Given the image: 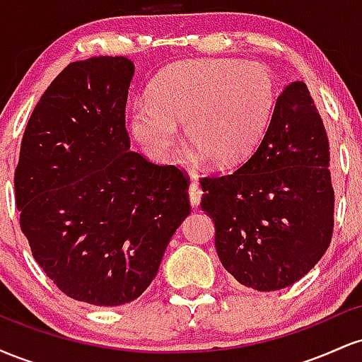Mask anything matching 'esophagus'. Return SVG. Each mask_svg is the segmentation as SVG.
<instances>
[{"mask_svg":"<svg viewBox=\"0 0 362 362\" xmlns=\"http://www.w3.org/2000/svg\"><path fill=\"white\" fill-rule=\"evenodd\" d=\"M201 197H202V189L197 182H192L189 187V199H190V206L194 209H197L199 204H201Z\"/></svg>","mask_w":362,"mask_h":362,"instance_id":"esophagus-1","label":"esophagus"}]
</instances>
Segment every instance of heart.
I'll list each match as a JSON object with an SVG mask.
<instances>
[{
    "instance_id": "obj_1",
    "label": "heart",
    "mask_w": 362,
    "mask_h": 362,
    "mask_svg": "<svg viewBox=\"0 0 362 362\" xmlns=\"http://www.w3.org/2000/svg\"><path fill=\"white\" fill-rule=\"evenodd\" d=\"M276 98V78L259 62H178L156 78L149 102L136 103L132 132L161 155L175 143L177 124H185L187 144L207 163L233 167L260 143Z\"/></svg>"
}]
</instances>
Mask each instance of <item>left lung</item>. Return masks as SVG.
Returning <instances> with one entry per match:
<instances>
[{
    "label": "left lung",
    "instance_id": "obj_1",
    "mask_svg": "<svg viewBox=\"0 0 362 362\" xmlns=\"http://www.w3.org/2000/svg\"><path fill=\"white\" fill-rule=\"evenodd\" d=\"M325 127L308 86L277 97L255 151L221 177L201 178V207L213 218L223 267L240 284L277 291L300 281L327 252L334 189Z\"/></svg>",
    "mask_w": 362,
    "mask_h": 362
}]
</instances>
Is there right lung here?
<instances>
[{
	"instance_id": "1",
	"label": "right lung",
	"mask_w": 362,
	"mask_h": 362,
	"mask_svg": "<svg viewBox=\"0 0 362 362\" xmlns=\"http://www.w3.org/2000/svg\"><path fill=\"white\" fill-rule=\"evenodd\" d=\"M134 64L90 57L57 74L28 119L15 170L20 228L62 293L95 306L134 301L190 213L173 165L129 151Z\"/></svg>"
}]
</instances>
